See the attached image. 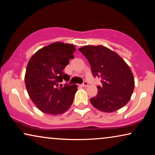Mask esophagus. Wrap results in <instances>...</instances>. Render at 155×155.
<instances>
[{"label":"esophagus","mask_w":155,"mask_h":155,"mask_svg":"<svg viewBox=\"0 0 155 155\" xmlns=\"http://www.w3.org/2000/svg\"><path fill=\"white\" fill-rule=\"evenodd\" d=\"M82 85L83 86V87H87L89 85V84H88V82H87V81H84V82H83V83H82Z\"/></svg>","instance_id":"34e87169"}]
</instances>
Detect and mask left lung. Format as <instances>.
Returning a JSON list of instances; mask_svg holds the SVG:
<instances>
[{
	"label": "left lung",
	"mask_w": 155,
	"mask_h": 155,
	"mask_svg": "<svg viewBox=\"0 0 155 155\" xmlns=\"http://www.w3.org/2000/svg\"><path fill=\"white\" fill-rule=\"evenodd\" d=\"M78 50L88 60L93 76L101 79L102 86H97V94L90 99L93 107L107 113L124 107L130 100L135 86L128 64L104 46H84Z\"/></svg>",
	"instance_id": "1"
}]
</instances>
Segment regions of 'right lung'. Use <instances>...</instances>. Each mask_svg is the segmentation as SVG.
Listing matches in <instances>:
<instances>
[{
  "label": "right lung",
  "mask_w": 155,
  "mask_h": 155,
  "mask_svg": "<svg viewBox=\"0 0 155 155\" xmlns=\"http://www.w3.org/2000/svg\"><path fill=\"white\" fill-rule=\"evenodd\" d=\"M73 44L55 42L43 47L29 59L25 77L29 97L43 113L58 115L69 109L78 90L77 84L59 87L70 76L63 73L70 59L74 58Z\"/></svg>",
  "instance_id": "add662e5"
}]
</instances>
